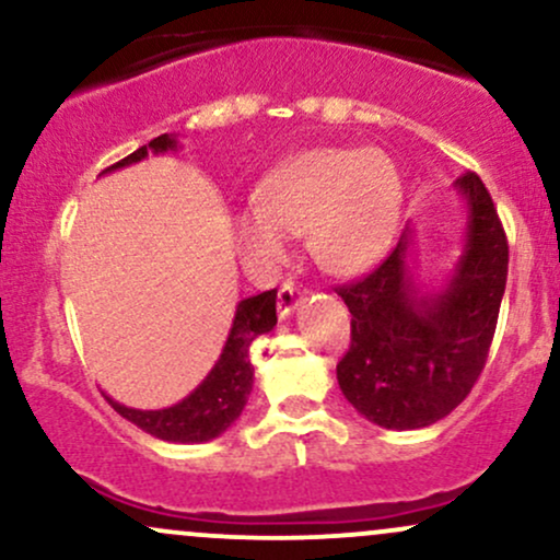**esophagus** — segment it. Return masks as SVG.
Listing matches in <instances>:
<instances>
[{
  "instance_id": "obj_1",
  "label": "esophagus",
  "mask_w": 560,
  "mask_h": 560,
  "mask_svg": "<svg viewBox=\"0 0 560 560\" xmlns=\"http://www.w3.org/2000/svg\"><path fill=\"white\" fill-rule=\"evenodd\" d=\"M300 298H302V292L298 289V284H294V281H284V284H281V289H279V298H276V307H279V316L287 318L289 313H292L294 307H298Z\"/></svg>"
}]
</instances>
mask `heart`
Masks as SVG:
<instances>
[{
  "label": "heart",
  "mask_w": 560,
  "mask_h": 560,
  "mask_svg": "<svg viewBox=\"0 0 560 560\" xmlns=\"http://www.w3.org/2000/svg\"><path fill=\"white\" fill-rule=\"evenodd\" d=\"M400 215V178L378 150L302 152L268 173L253 210L231 218V240L249 268L271 273L287 260V236L305 234L320 271L361 273L389 247Z\"/></svg>",
  "instance_id": "b5f03b06"
}]
</instances>
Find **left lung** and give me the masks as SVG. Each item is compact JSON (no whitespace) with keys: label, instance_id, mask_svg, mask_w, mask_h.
Listing matches in <instances>:
<instances>
[{"label":"left lung","instance_id":"8db88e82","mask_svg":"<svg viewBox=\"0 0 560 560\" xmlns=\"http://www.w3.org/2000/svg\"><path fill=\"white\" fill-rule=\"evenodd\" d=\"M466 199L464 255L440 292L410 273L413 234L365 279L339 287L352 313L350 350L337 363L339 389L384 429H421L466 400L487 363L508 279V240L477 173L455 182Z\"/></svg>","mask_w":560,"mask_h":560}]
</instances>
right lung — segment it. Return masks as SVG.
I'll return each mask as SVG.
<instances>
[{"instance_id":"obj_1","label":"right lung","mask_w":560,"mask_h":560,"mask_svg":"<svg viewBox=\"0 0 560 560\" xmlns=\"http://www.w3.org/2000/svg\"><path fill=\"white\" fill-rule=\"evenodd\" d=\"M178 141L176 137H163L152 139L150 144L139 147L137 152L120 160L107 168L110 173L115 168H126V165L139 163L147 155H158V152L176 150ZM276 326V289L255 294V298L242 300L236 305L234 324H231L229 339L223 345L221 358H218L210 374L202 378V384L186 395L182 402L171 405V408L160 410H139L128 408L110 400V405L118 410L124 419L137 423L141 432L158 436L165 442H210L218 434H223L226 429L242 416L244 405H247L249 392H253V363H249V345L268 334Z\"/></svg>"}]
</instances>
